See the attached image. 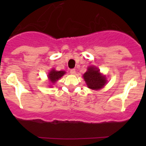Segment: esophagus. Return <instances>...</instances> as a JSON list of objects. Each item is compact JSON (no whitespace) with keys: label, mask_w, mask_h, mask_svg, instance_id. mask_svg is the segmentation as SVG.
<instances>
[{"label":"esophagus","mask_w":146,"mask_h":146,"mask_svg":"<svg viewBox=\"0 0 146 146\" xmlns=\"http://www.w3.org/2000/svg\"><path fill=\"white\" fill-rule=\"evenodd\" d=\"M75 73H76V71H75V69H71L70 70V74H75Z\"/></svg>","instance_id":"obj_1"}]
</instances>
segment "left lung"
<instances>
[{
  "mask_svg": "<svg viewBox=\"0 0 146 146\" xmlns=\"http://www.w3.org/2000/svg\"><path fill=\"white\" fill-rule=\"evenodd\" d=\"M82 77L88 87L92 90H99L102 88L107 83L106 77L100 73L98 68L93 66L88 68L87 72Z\"/></svg>",
  "mask_w": 146,
  "mask_h": 146,
  "instance_id": "8db88e82",
  "label": "left lung"
}]
</instances>
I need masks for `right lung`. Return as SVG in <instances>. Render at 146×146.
<instances>
[{
    "label": "right lung",
    "mask_w": 146,
    "mask_h": 146,
    "mask_svg": "<svg viewBox=\"0 0 146 146\" xmlns=\"http://www.w3.org/2000/svg\"><path fill=\"white\" fill-rule=\"evenodd\" d=\"M66 72L64 71H55V69H52V70L49 72L48 74V78L50 80V82H52V83H55L57 80H58L62 76L65 74Z\"/></svg>",
    "instance_id": "obj_1"
}]
</instances>
